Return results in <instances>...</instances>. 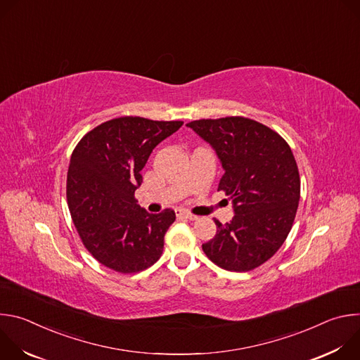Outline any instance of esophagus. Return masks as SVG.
Masks as SVG:
<instances>
[{
	"label": "esophagus",
	"mask_w": 360,
	"mask_h": 360,
	"mask_svg": "<svg viewBox=\"0 0 360 360\" xmlns=\"http://www.w3.org/2000/svg\"><path fill=\"white\" fill-rule=\"evenodd\" d=\"M176 217H178V218H184V219H188V221H195V219H198L196 215H192L191 212H186V211H176Z\"/></svg>",
	"instance_id": "obj_1"
}]
</instances>
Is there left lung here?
Masks as SVG:
<instances>
[{
	"instance_id": "8db88e82",
	"label": "left lung",
	"mask_w": 360,
	"mask_h": 360,
	"mask_svg": "<svg viewBox=\"0 0 360 360\" xmlns=\"http://www.w3.org/2000/svg\"><path fill=\"white\" fill-rule=\"evenodd\" d=\"M217 152L225 174L218 191L231 196L235 217L215 219L217 235L202 249L218 266L248 272L261 266L288 238L297 211L300 178L288 142L243 117L186 124Z\"/></svg>"
}]
</instances>
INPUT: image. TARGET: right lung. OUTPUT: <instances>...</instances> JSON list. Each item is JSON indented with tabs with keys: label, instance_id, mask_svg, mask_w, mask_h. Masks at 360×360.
I'll return each instance as SVG.
<instances>
[{
	"label": "right lung",
	"instance_id": "obj_1",
	"mask_svg": "<svg viewBox=\"0 0 360 360\" xmlns=\"http://www.w3.org/2000/svg\"><path fill=\"white\" fill-rule=\"evenodd\" d=\"M182 124L121 117L95 127L75 146L67 175L68 208L84 246L104 266L135 274L161 258L175 212H146L135 191L152 149Z\"/></svg>",
	"mask_w": 360,
	"mask_h": 360
}]
</instances>
